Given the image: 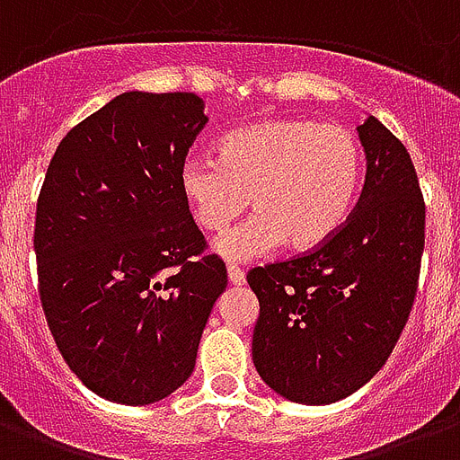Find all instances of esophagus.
Listing matches in <instances>:
<instances>
[{
  "instance_id": "1",
  "label": "esophagus",
  "mask_w": 460,
  "mask_h": 460,
  "mask_svg": "<svg viewBox=\"0 0 460 460\" xmlns=\"http://www.w3.org/2000/svg\"><path fill=\"white\" fill-rule=\"evenodd\" d=\"M227 280H230V285H234V288H240V285H244V273H242L240 268L237 266H227Z\"/></svg>"
}]
</instances>
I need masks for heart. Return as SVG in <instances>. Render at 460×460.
I'll list each match as a JSON object with an SVG mask.
<instances>
[{
	"instance_id": "b5f03b06",
	"label": "heart",
	"mask_w": 460,
	"mask_h": 460,
	"mask_svg": "<svg viewBox=\"0 0 460 460\" xmlns=\"http://www.w3.org/2000/svg\"><path fill=\"white\" fill-rule=\"evenodd\" d=\"M363 178V149L354 132L311 119H268L227 132L218 161L190 159L180 168V194L204 233H223L247 211L244 226L223 234L216 253L252 261L288 242L314 252L351 216Z\"/></svg>"
}]
</instances>
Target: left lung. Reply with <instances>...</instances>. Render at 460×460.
Returning a JSON list of instances; mask_svg holds the SVG:
<instances>
[{
	"label": "left lung",
	"mask_w": 460,
	"mask_h": 460,
	"mask_svg": "<svg viewBox=\"0 0 460 460\" xmlns=\"http://www.w3.org/2000/svg\"><path fill=\"white\" fill-rule=\"evenodd\" d=\"M356 130L366 185L340 233L247 275L259 299L253 366L275 394L306 406L347 399L385 366L420 275L425 201L413 161L376 116Z\"/></svg>",
	"instance_id": "8db88e82"
}]
</instances>
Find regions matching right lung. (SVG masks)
<instances>
[{"label": "right lung", "mask_w": 460, "mask_h": 460, "mask_svg": "<svg viewBox=\"0 0 460 460\" xmlns=\"http://www.w3.org/2000/svg\"><path fill=\"white\" fill-rule=\"evenodd\" d=\"M207 120L192 92H123L61 139L44 175L40 299L68 368L106 402L146 406L182 387L227 288L180 194Z\"/></svg>", "instance_id": "1"}]
</instances>
